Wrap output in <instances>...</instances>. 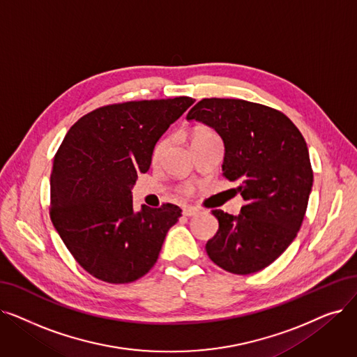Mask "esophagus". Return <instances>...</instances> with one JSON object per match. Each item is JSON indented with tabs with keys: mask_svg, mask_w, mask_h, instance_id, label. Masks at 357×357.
Here are the masks:
<instances>
[{
	"mask_svg": "<svg viewBox=\"0 0 357 357\" xmlns=\"http://www.w3.org/2000/svg\"><path fill=\"white\" fill-rule=\"evenodd\" d=\"M198 213H199V210H198V208H195V207H185V208L182 210V214H183V215H187V217L197 215Z\"/></svg>",
	"mask_w": 357,
	"mask_h": 357,
	"instance_id": "1",
	"label": "esophagus"
}]
</instances>
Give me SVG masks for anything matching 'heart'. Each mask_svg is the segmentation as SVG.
<instances>
[{
  "instance_id": "b5f03b06",
  "label": "heart",
  "mask_w": 357,
  "mask_h": 357,
  "mask_svg": "<svg viewBox=\"0 0 357 357\" xmlns=\"http://www.w3.org/2000/svg\"><path fill=\"white\" fill-rule=\"evenodd\" d=\"M207 135H213V132H211L210 130H207V128H198V130L192 134V142H194V140H198V138H201V137H207ZM167 147H169V138L165 137V138H162V140L158 142L156 146H154V150H153V160H154V162L160 160L162 156L165 154V151L167 150ZM182 192H185V194L191 192V187H183V188H182Z\"/></svg>"
}]
</instances>
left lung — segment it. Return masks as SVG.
Returning <instances> with one entry per match:
<instances>
[{
  "instance_id": "left-lung-1",
  "label": "left lung",
  "mask_w": 357,
  "mask_h": 357,
  "mask_svg": "<svg viewBox=\"0 0 357 357\" xmlns=\"http://www.w3.org/2000/svg\"><path fill=\"white\" fill-rule=\"evenodd\" d=\"M187 119L222 137L223 176L246 201L238 215L211 211L219 230L206 245L210 259L234 274L266 268L296 238L306 213L314 172L303 135L280 111L242 99H203Z\"/></svg>"
}]
</instances>
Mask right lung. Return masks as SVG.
I'll return each instance as SVG.
<instances>
[{
    "mask_svg": "<svg viewBox=\"0 0 357 357\" xmlns=\"http://www.w3.org/2000/svg\"><path fill=\"white\" fill-rule=\"evenodd\" d=\"M195 100L187 96L102 106L77 121L59 146L51 174V220L75 261L106 283H131L156 264L175 204L132 207L137 174Z\"/></svg>",
    "mask_w": 357,
    "mask_h": 357,
    "instance_id": "obj_1",
    "label": "right lung"
}]
</instances>
